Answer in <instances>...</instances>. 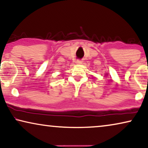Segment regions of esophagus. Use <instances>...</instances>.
Segmentation results:
<instances>
[{"label":"esophagus","mask_w":148,"mask_h":148,"mask_svg":"<svg viewBox=\"0 0 148 148\" xmlns=\"http://www.w3.org/2000/svg\"><path fill=\"white\" fill-rule=\"evenodd\" d=\"M82 62H83V61H82V60H76V63H77V64H82Z\"/></svg>","instance_id":"34e87169"}]
</instances>
